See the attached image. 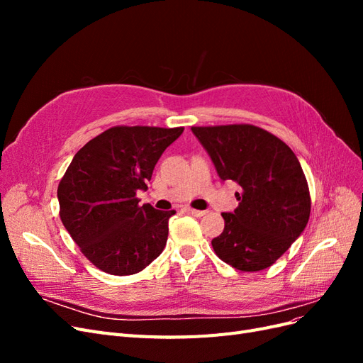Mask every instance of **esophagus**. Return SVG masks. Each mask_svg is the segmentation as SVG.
Listing matches in <instances>:
<instances>
[{
	"label": "esophagus",
	"mask_w": 363,
	"mask_h": 363,
	"mask_svg": "<svg viewBox=\"0 0 363 363\" xmlns=\"http://www.w3.org/2000/svg\"><path fill=\"white\" fill-rule=\"evenodd\" d=\"M186 212H188V213H191V215H194V216H204L206 215V212L204 211H196V208H191V207H188V208H186Z\"/></svg>",
	"instance_id": "34e87169"
}]
</instances>
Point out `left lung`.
Returning <instances> with one entry per match:
<instances>
[{
  "label": "left lung",
  "mask_w": 363,
  "mask_h": 363,
  "mask_svg": "<svg viewBox=\"0 0 363 363\" xmlns=\"http://www.w3.org/2000/svg\"><path fill=\"white\" fill-rule=\"evenodd\" d=\"M221 180L240 186L239 206L223 213L212 239L216 256L239 271H262L284 255L307 225L311 194L294 151L251 124L192 127Z\"/></svg>",
  "instance_id": "1"
}]
</instances>
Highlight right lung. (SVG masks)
Here are the masks:
<instances>
[{"instance_id": "add662e5", "label": "right lung", "mask_w": 363, "mask_h": 363, "mask_svg": "<svg viewBox=\"0 0 363 363\" xmlns=\"http://www.w3.org/2000/svg\"><path fill=\"white\" fill-rule=\"evenodd\" d=\"M183 130L116 125L77 151L57 188L60 219L98 269L131 276L160 256L175 211L140 206L136 192Z\"/></svg>"}]
</instances>
